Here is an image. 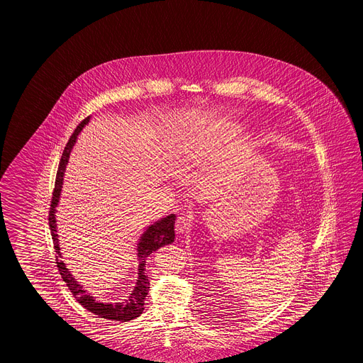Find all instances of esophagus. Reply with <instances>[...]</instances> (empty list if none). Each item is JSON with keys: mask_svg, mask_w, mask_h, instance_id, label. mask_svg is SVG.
I'll return each instance as SVG.
<instances>
[{"mask_svg": "<svg viewBox=\"0 0 363 363\" xmlns=\"http://www.w3.org/2000/svg\"><path fill=\"white\" fill-rule=\"evenodd\" d=\"M191 229V220L187 217H178L176 220V233L177 234H184Z\"/></svg>", "mask_w": 363, "mask_h": 363, "instance_id": "obj_1", "label": "esophagus"}]
</instances>
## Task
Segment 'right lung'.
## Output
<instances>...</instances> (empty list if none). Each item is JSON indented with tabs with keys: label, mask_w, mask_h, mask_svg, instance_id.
Returning <instances> with one entry per match:
<instances>
[{
	"label": "right lung",
	"mask_w": 363,
	"mask_h": 363,
	"mask_svg": "<svg viewBox=\"0 0 363 363\" xmlns=\"http://www.w3.org/2000/svg\"><path fill=\"white\" fill-rule=\"evenodd\" d=\"M89 120H90V117H86L84 121L78 123L76 130L66 143L60 165H58V170H57L55 190H53L52 205H50V211H49V226L52 231V238H53L55 254H57L55 264H57L58 272L62 277V279L65 281L66 286L69 287L73 297L77 299L78 303H81L90 313L99 315L101 318L128 322V320H132L143 314L145 299H146L147 291H149V279H147V275L145 274L146 258L155 250H158L160 247L174 242L176 216L170 214L165 218H161V220L154 222L153 225H150L146 230L143 231L140 242L137 243L135 279L132 286L120 297H114V299H101V298L96 297L86 286L78 282L77 279L70 273V270L67 269L65 262L62 261V254H61L60 243H58L57 225H55V208L58 205L60 196H61L64 173H65L66 164L69 161L72 147L74 146L78 134L81 133L82 128L88 123Z\"/></svg>",
	"instance_id": "right-lung-1"
}]
</instances>
